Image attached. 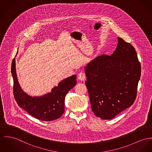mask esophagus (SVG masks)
<instances>
[{
  "mask_svg": "<svg viewBox=\"0 0 152 152\" xmlns=\"http://www.w3.org/2000/svg\"><path fill=\"white\" fill-rule=\"evenodd\" d=\"M77 79L80 81H84V80L86 79L85 74L84 73H83V72H80L77 75Z\"/></svg>",
  "mask_w": 152,
  "mask_h": 152,
  "instance_id": "obj_1",
  "label": "esophagus"
}]
</instances>
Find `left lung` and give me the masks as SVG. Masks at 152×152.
I'll list each match as a JSON object with an SVG mask.
<instances>
[{"label":"left lung","instance_id":"obj_1","mask_svg":"<svg viewBox=\"0 0 152 152\" xmlns=\"http://www.w3.org/2000/svg\"><path fill=\"white\" fill-rule=\"evenodd\" d=\"M111 56L101 55L84 68L92 111L110 120L129 108L135 100L141 66L135 48L118 37Z\"/></svg>","mask_w":152,"mask_h":152}]
</instances>
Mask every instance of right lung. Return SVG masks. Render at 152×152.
<instances>
[{"label": "right lung", "instance_id": "right-lung-1", "mask_svg": "<svg viewBox=\"0 0 152 152\" xmlns=\"http://www.w3.org/2000/svg\"><path fill=\"white\" fill-rule=\"evenodd\" d=\"M11 71L14 82V96L20 107L33 117L42 121H50L61 117L65 111L66 94L76 84V75L62 80L50 93L40 96H32L25 93L19 84L15 58L12 62Z\"/></svg>", "mask_w": 152, "mask_h": 152}]
</instances>
